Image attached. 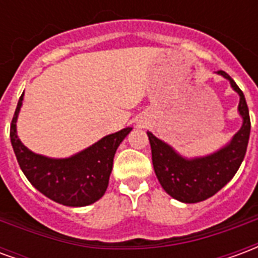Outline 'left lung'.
Wrapping results in <instances>:
<instances>
[{
	"instance_id": "1",
	"label": "left lung",
	"mask_w": 258,
	"mask_h": 258,
	"mask_svg": "<svg viewBox=\"0 0 258 258\" xmlns=\"http://www.w3.org/2000/svg\"><path fill=\"white\" fill-rule=\"evenodd\" d=\"M217 73L229 80L231 87L240 96L238 110L243 124L229 144L207 156L185 159L166 142L148 133L152 163L159 182L171 198L184 203H198L209 199L224 188L240 167L249 144L250 116L243 92L229 74L222 70Z\"/></svg>"
}]
</instances>
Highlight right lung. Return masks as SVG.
Listing matches in <instances>:
<instances>
[{"mask_svg":"<svg viewBox=\"0 0 258 258\" xmlns=\"http://www.w3.org/2000/svg\"><path fill=\"white\" fill-rule=\"evenodd\" d=\"M23 101L19 98L11 123V142L22 171L30 184L56 203L81 207L105 195L113 168V157L131 127L106 135L90 148L68 159H51L29 151L16 134V120Z\"/></svg>","mask_w":258,"mask_h":258,"instance_id":"right-lung-1","label":"right lung"}]
</instances>
